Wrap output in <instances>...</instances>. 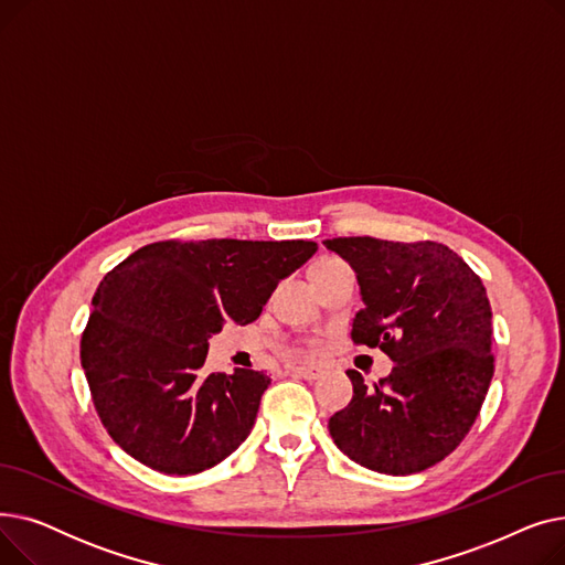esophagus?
<instances>
[{
    "label": "esophagus",
    "instance_id": "esophagus-1",
    "mask_svg": "<svg viewBox=\"0 0 565 565\" xmlns=\"http://www.w3.org/2000/svg\"><path fill=\"white\" fill-rule=\"evenodd\" d=\"M292 371L302 375L305 380H318L322 375V369L318 364H300V366H295Z\"/></svg>",
    "mask_w": 565,
    "mask_h": 565
}]
</instances>
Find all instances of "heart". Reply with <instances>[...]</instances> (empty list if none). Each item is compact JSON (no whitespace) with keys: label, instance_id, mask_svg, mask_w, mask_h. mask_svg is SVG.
Listing matches in <instances>:
<instances>
[{"label":"heart","instance_id":"1","mask_svg":"<svg viewBox=\"0 0 565 565\" xmlns=\"http://www.w3.org/2000/svg\"><path fill=\"white\" fill-rule=\"evenodd\" d=\"M337 258H320L316 265H313V270H318V267H322V265H330V263H334Z\"/></svg>","mask_w":565,"mask_h":565}]
</instances>
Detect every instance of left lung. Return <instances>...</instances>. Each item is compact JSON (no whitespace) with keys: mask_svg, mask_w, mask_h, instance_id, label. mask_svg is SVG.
<instances>
[{"mask_svg":"<svg viewBox=\"0 0 565 565\" xmlns=\"http://www.w3.org/2000/svg\"><path fill=\"white\" fill-rule=\"evenodd\" d=\"M358 275L364 309L354 345L396 364L373 390L358 371L330 419L337 447L366 469L407 477L447 458L477 422L494 373L492 311L479 275L447 245L332 237Z\"/></svg>","mask_w":565,"mask_h":565,"instance_id":"8db88e82","label":"left lung"}]
</instances>
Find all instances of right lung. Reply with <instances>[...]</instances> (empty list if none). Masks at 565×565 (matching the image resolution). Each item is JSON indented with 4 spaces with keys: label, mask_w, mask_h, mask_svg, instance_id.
Here are the masks:
<instances>
[{
    "label": "right lung",
    "mask_w": 565,
    "mask_h": 565,
    "mask_svg": "<svg viewBox=\"0 0 565 565\" xmlns=\"http://www.w3.org/2000/svg\"><path fill=\"white\" fill-rule=\"evenodd\" d=\"M309 241H162L105 275L79 343L109 437L141 465L199 473L247 439L270 375L203 369L224 320L254 322Z\"/></svg>",
    "instance_id": "right-lung-1"
}]
</instances>
